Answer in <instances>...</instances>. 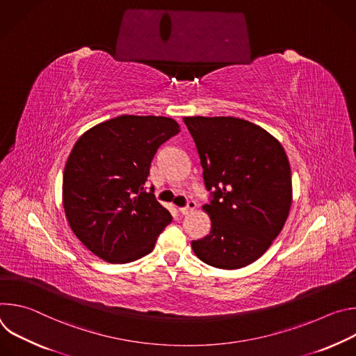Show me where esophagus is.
<instances>
[{
    "label": "esophagus",
    "mask_w": 356,
    "mask_h": 356,
    "mask_svg": "<svg viewBox=\"0 0 356 356\" xmlns=\"http://www.w3.org/2000/svg\"><path fill=\"white\" fill-rule=\"evenodd\" d=\"M194 209H195V202L194 201H188L187 204H186V207H181L179 211H180L181 216H188L190 213L194 211Z\"/></svg>",
    "instance_id": "1"
}]
</instances>
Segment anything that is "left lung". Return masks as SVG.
<instances>
[{
	"label": "left lung",
	"mask_w": 356,
	"mask_h": 356,
	"mask_svg": "<svg viewBox=\"0 0 356 356\" xmlns=\"http://www.w3.org/2000/svg\"><path fill=\"white\" fill-rule=\"evenodd\" d=\"M194 139L210 202L207 236L193 241L198 259L239 269L259 259L280 234L291 206V172L280 142L234 117L183 118Z\"/></svg>",
	"instance_id": "1"
}]
</instances>
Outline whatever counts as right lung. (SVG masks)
I'll return each instance as SVG.
<instances>
[{
    "instance_id": "right-lung-1",
    "label": "right lung",
    "mask_w": 356,
    "mask_h": 356,
    "mask_svg": "<svg viewBox=\"0 0 356 356\" xmlns=\"http://www.w3.org/2000/svg\"><path fill=\"white\" fill-rule=\"evenodd\" d=\"M179 131L172 118L121 115L74 143L63 173V207L74 235L98 258L134 262L172 222L145 181L159 146Z\"/></svg>"
}]
</instances>
